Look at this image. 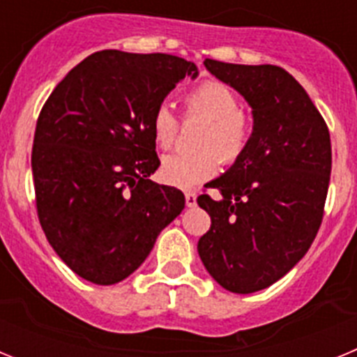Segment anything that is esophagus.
Instances as JSON below:
<instances>
[{
    "instance_id": "1",
    "label": "esophagus",
    "mask_w": 357,
    "mask_h": 357,
    "mask_svg": "<svg viewBox=\"0 0 357 357\" xmlns=\"http://www.w3.org/2000/svg\"><path fill=\"white\" fill-rule=\"evenodd\" d=\"M185 206L188 207H195L197 206V191H185Z\"/></svg>"
}]
</instances>
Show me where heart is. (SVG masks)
<instances>
[{
	"label": "heart",
	"instance_id": "1",
	"mask_svg": "<svg viewBox=\"0 0 357 357\" xmlns=\"http://www.w3.org/2000/svg\"><path fill=\"white\" fill-rule=\"evenodd\" d=\"M185 121L204 123L197 137L198 151L173 153L160 164V178L176 188H193L209 181L222 160L234 166L245 157L254 137V119L239 107L238 94L218 80H206L182 98ZM151 135L160 150H169L178 137L181 123L168 105H159L151 116Z\"/></svg>",
	"mask_w": 357,
	"mask_h": 357
}]
</instances>
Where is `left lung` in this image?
I'll return each instance as SVG.
<instances>
[{
  "label": "left lung",
  "mask_w": 357,
  "mask_h": 357,
  "mask_svg": "<svg viewBox=\"0 0 357 357\" xmlns=\"http://www.w3.org/2000/svg\"><path fill=\"white\" fill-rule=\"evenodd\" d=\"M204 64L250 103L254 137L245 157L207 184L220 200L197 198L211 216L198 254L218 284L254 293L284 277L317 238L333 164L329 128L279 66Z\"/></svg>",
  "instance_id": "1"
}]
</instances>
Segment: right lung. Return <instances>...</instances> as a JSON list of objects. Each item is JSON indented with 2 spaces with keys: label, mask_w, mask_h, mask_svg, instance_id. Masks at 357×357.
<instances>
[{
  "label": "right lung",
  "mask_w": 357,
  "mask_h": 357,
  "mask_svg": "<svg viewBox=\"0 0 357 357\" xmlns=\"http://www.w3.org/2000/svg\"><path fill=\"white\" fill-rule=\"evenodd\" d=\"M197 66L166 53L103 50L75 66L37 118L31 173L40 227L73 272L116 284L143 264L182 213L159 168L151 116Z\"/></svg>",
  "instance_id": "obj_1"
}]
</instances>
